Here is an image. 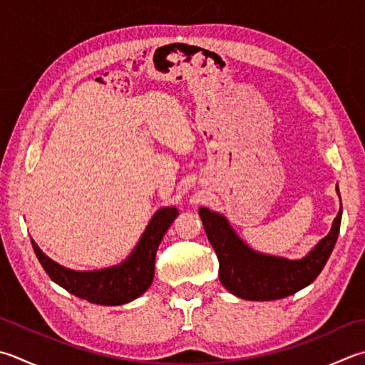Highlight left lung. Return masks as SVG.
I'll list each match as a JSON object with an SVG mask.
<instances>
[{"instance_id":"left-lung-1","label":"left lung","mask_w":365,"mask_h":365,"mask_svg":"<svg viewBox=\"0 0 365 365\" xmlns=\"http://www.w3.org/2000/svg\"><path fill=\"white\" fill-rule=\"evenodd\" d=\"M199 217L207 239L218 256L220 282L223 287L247 301H275L294 294L315 282L337 242L341 207L331 232L305 258L297 261L253 252L235 235L227 221L215 212L201 207Z\"/></svg>"}]
</instances>
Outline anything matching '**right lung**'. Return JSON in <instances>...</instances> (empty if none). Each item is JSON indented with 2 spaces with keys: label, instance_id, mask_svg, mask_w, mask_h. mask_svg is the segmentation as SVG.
I'll use <instances>...</instances> for the list:
<instances>
[{
  "label": "right lung",
  "instance_id": "1",
  "mask_svg": "<svg viewBox=\"0 0 365 365\" xmlns=\"http://www.w3.org/2000/svg\"><path fill=\"white\" fill-rule=\"evenodd\" d=\"M177 215L175 207L156 212L130 258L117 267L76 272L48 259L33 239L31 245L46 274L71 294L91 304L121 305L134 301L150 288L155 275L156 250Z\"/></svg>",
  "mask_w": 365,
  "mask_h": 365
}]
</instances>
